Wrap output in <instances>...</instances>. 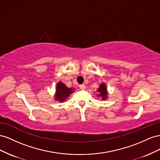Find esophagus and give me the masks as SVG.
Instances as JSON below:
<instances>
[{"instance_id": "esophagus-1", "label": "esophagus", "mask_w": 160, "mask_h": 160, "mask_svg": "<svg viewBox=\"0 0 160 160\" xmlns=\"http://www.w3.org/2000/svg\"><path fill=\"white\" fill-rule=\"evenodd\" d=\"M80 88L81 90H85V88H86L85 84H81V85H80Z\"/></svg>"}]
</instances>
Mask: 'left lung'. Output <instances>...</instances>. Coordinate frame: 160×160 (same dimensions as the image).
I'll return each mask as SVG.
<instances>
[{"label":"left lung","mask_w":160,"mask_h":160,"mask_svg":"<svg viewBox=\"0 0 160 160\" xmlns=\"http://www.w3.org/2000/svg\"><path fill=\"white\" fill-rule=\"evenodd\" d=\"M98 91L99 92L100 94H98V96H100V97H102V98L103 100L106 99L107 98V88L105 86V84L104 83L102 84L100 86V88L98 89Z\"/></svg>","instance_id":"left-lung-1"}]
</instances>
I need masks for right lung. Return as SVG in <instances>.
Wrapping results in <instances>:
<instances>
[{
  "mask_svg": "<svg viewBox=\"0 0 160 160\" xmlns=\"http://www.w3.org/2000/svg\"><path fill=\"white\" fill-rule=\"evenodd\" d=\"M73 89L68 88L66 85L63 84L61 82H58L56 87V100H60V102H63L67 98V97L74 91H72Z\"/></svg>",
  "mask_w": 160,
  "mask_h": 160,
  "instance_id": "right-lung-1",
  "label": "right lung"
}]
</instances>
